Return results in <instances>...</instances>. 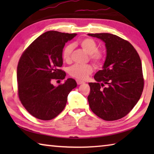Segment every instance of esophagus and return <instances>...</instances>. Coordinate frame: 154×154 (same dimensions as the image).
Returning <instances> with one entry per match:
<instances>
[{
  "label": "esophagus",
  "mask_w": 154,
  "mask_h": 154,
  "mask_svg": "<svg viewBox=\"0 0 154 154\" xmlns=\"http://www.w3.org/2000/svg\"><path fill=\"white\" fill-rule=\"evenodd\" d=\"M85 83L84 82H82V81H81V80H79V79L77 80V83L78 85L82 84V83Z\"/></svg>",
  "instance_id": "1"
}]
</instances>
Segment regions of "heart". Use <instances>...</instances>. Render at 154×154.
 I'll use <instances>...</instances> for the list:
<instances>
[{
    "mask_svg": "<svg viewBox=\"0 0 154 154\" xmlns=\"http://www.w3.org/2000/svg\"><path fill=\"white\" fill-rule=\"evenodd\" d=\"M79 45L83 50L89 54L90 59L94 63L98 65L102 63L104 58L103 54L98 50V45L94 40L90 38H82L79 41ZM72 50V45H68L64 49L62 52V58L64 60L69 62L71 60V55ZM93 71L92 66L90 64L77 65L75 64L69 68V74L76 79L84 80L92 73Z\"/></svg>",
    "mask_w": 154,
    "mask_h": 154,
    "instance_id": "obj_1",
    "label": "heart"
}]
</instances>
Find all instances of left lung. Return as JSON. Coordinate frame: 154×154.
<instances>
[{"instance_id":"8db88e82","label":"left lung","mask_w":154,"mask_h":154,"mask_svg":"<svg viewBox=\"0 0 154 154\" xmlns=\"http://www.w3.org/2000/svg\"><path fill=\"white\" fill-rule=\"evenodd\" d=\"M105 44L106 59L102 70L89 83L88 96L91 110L106 121L126 116L142 94L144 80L142 64L136 49L128 41L109 33L88 34Z\"/></svg>"}]
</instances>
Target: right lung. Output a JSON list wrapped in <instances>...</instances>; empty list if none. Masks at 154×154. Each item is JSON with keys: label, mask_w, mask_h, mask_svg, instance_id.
<instances>
[{"label": "right lung", "mask_w": 154, "mask_h": 154, "mask_svg": "<svg viewBox=\"0 0 154 154\" xmlns=\"http://www.w3.org/2000/svg\"><path fill=\"white\" fill-rule=\"evenodd\" d=\"M77 34L50 30L30 44L21 56L17 69L18 95L28 113L42 120H50L63 111L70 92L77 87L72 78L54 86L53 79H64L60 69L63 64L62 51L67 41Z\"/></svg>", "instance_id": "1"}]
</instances>
